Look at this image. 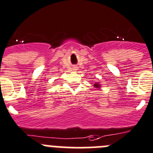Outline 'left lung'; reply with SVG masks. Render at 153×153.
I'll return each mask as SVG.
<instances>
[{
    "mask_svg": "<svg viewBox=\"0 0 153 153\" xmlns=\"http://www.w3.org/2000/svg\"><path fill=\"white\" fill-rule=\"evenodd\" d=\"M93 86H94L95 88L96 89H99L101 87H102V85H101L99 82H95L94 84H93Z\"/></svg>",
    "mask_w": 153,
    "mask_h": 153,
    "instance_id": "obj_1",
    "label": "left lung"
}]
</instances>
